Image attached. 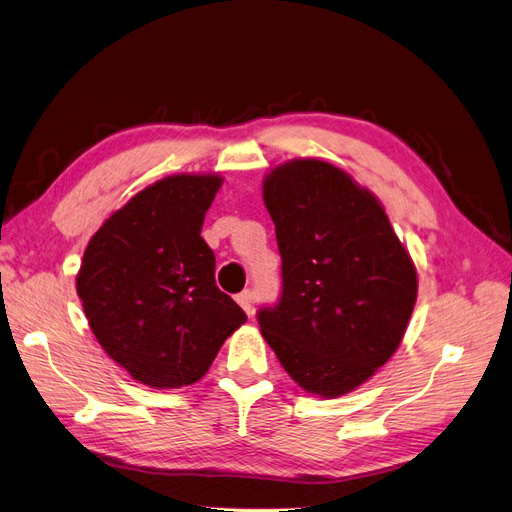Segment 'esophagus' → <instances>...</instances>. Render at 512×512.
Segmentation results:
<instances>
[{"label":"esophagus","instance_id":"obj_1","mask_svg":"<svg viewBox=\"0 0 512 512\" xmlns=\"http://www.w3.org/2000/svg\"><path fill=\"white\" fill-rule=\"evenodd\" d=\"M237 303L247 312V316L254 314V297H252L250 290H243L241 295H237Z\"/></svg>","mask_w":512,"mask_h":512}]
</instances>
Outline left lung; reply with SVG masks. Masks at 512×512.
Instances as JSON below:
<instances>
[{"instance_id": "1", "label": "left lung", "mask_w": 512, "mask_h": 512, "mask_svg": "<svg viewBox=\"0 0 512 512\" xmlns=\"http://www.w3.org/2000/svg\"><path fill=\"white\" fill-rule=\"evenodd\" d=\"M282 256V299L260 334L299 388L357 390L396 353L418 297V271L383 204L321 159H290L262 181Z\"/></svg>"}]
</instances>
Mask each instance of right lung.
<instances>
[{
	"label": "right lung",
	"mask_w": 512,
	"mask_h": 512,
	"mask_svg": "<svg viewBox=\"0 0 512 512\" xmlns=\"http://www.w3.org/2000/svg\"><path fill=\"white\" fill-rule=\"evenodd\" d=\"M224 178L172 174L137 191L92 234L77 295L103 351L148 388L200 381L245 321L215 286V254L200 237Z\"/></svg>",
	"instance_id": "obj_1"
}]
</instances>
